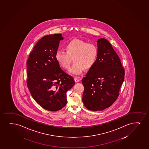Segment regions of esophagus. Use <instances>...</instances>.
<instances>
[{"instance_id": "1", "label": "esophagus", "mask_w": 149, "mask_h": 149, "mask_svg": "<svg viewBox=\"0 0 149 149\" xmlns=\"http://www.w3.org/2000/svg\"><path fill=\"white\" fill-rule=\"evenodd\" d=\"M74 80H75V81L76 82H78L80 80V79L78 78V77H75V78H74Z\"/></svg>"}]
</instances>
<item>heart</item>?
Here are the masks:
<instances>
[{
    "label": "heart",
    "mask_w": 149,
    "mask_h": 149,
    "mask_svg": "<svg viewBox=\"0 0 149 149\" xmlns=\"http://www.w3.org/2000/svg\"><path fill=\"white\" fill-rule=\"evenodd\" d=\"M65 50L66 51H56L55 58L59 65L65 69L69 68L72 58H74L75 63L69 70V72L74 75H78L85 69H91L96 61L98 49L94 44L75 39L66 45Z\"/></svg>",
    "instance_id": "heart-1"
}]
</instances>
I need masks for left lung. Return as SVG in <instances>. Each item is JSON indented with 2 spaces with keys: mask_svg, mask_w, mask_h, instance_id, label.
Returning <instances> with one entry per match:
<instances>
[{
  "mask_svg": "<svg viewBox=\"0 0 149 149\" xmlns=\"http://www.w3.org/2000/svg\"><path fill=\"white\" fill-rule=\"evenodd\" d=\"M97 43L96 61L82 79L83 102L91 111L103 110L114 103L125 77L124 69L110 42L100 38Z\"/></svg>",
  "mask_w": 149,
  "mask_h": 149,
  "instance_id": "1",
  "label": "left lung"
}]
</instances>
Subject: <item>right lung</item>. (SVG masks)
<instances>
[{"instance_id":"add662e5","label":"right lung","mask_w":149,"mask_h":149,"mask_svg":"<svg viewBox=\"0 0 149 149\" xmlns=\"http://www.w3.org/2000/svg\"><path fill=\"white\" fill-rule=\"evenodd\" d=\"M61 34L48 35L35 44L27 61V85L31 96L41 107L57 111L66 105V92L75 84L71 76L60 67L55 53Z\"/></svg>"}]
</instances>
